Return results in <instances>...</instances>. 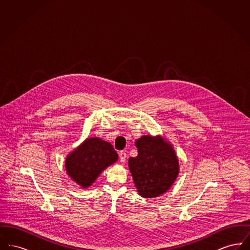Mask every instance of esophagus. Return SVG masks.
<instances>
[{
  "label": "esophagus",
  "instance_id": "34e87169",
  "mask_svg": "<svg viewBox=\"0 0 250 250\" xmlns=\"http://www.w3.org/2000/svg\"><path fill=\"white\" fill-rule=\"evenodd\" d=\"M119 157L120 161H121L122 163H125V160H126V154H125V151H121L119 154Z\"/></svg>",
  "mask_w": 250,
  "mask_h": 250
}]
</instances>
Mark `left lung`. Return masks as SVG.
I'll return each instance as SVG.
<instances>
[{
	"mask_svg": "<svg viewBox=\"0 0 250 250\" xmlns=\"http://www.w3.org/2000/svg\"><path fill=\"white\" fill-rule=\"evenodd\" d=\"M138 155L128 159L135 187L143 198H155L168 190L178 177V156L162 136L143 135L135 143Z\"/></svg>",
	"mask_w": 250,
	"mask_h": 250,
	"instance_id": "8db88e82",
	"label": "left lung"
}]
</instances>
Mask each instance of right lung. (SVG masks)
Returning a JSON list of instances; mask_svg holds the SVG:
<instances>
[{
    "label": "right lung",
    "mask_w": 250,
    "mask_h": 250,
    "mask_svg": "<svg viewBox=\"0 0 250 250\" xmlns=\"http://www.w3.org/2000/svg\"><path fill=\"white\" fill-rule=\"evenodd\" d=\"M118 160L113 146L100 138H87L65 157L67 175L82 188L91 187L101 172Z\"/></svg>",
    "instance_id": "add662e5"
}]
</instances>
